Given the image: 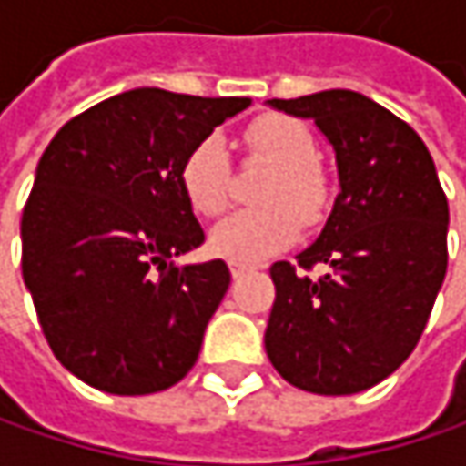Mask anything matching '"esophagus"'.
Wrapping results in <instances>:
<instances>
[{
    "mask_svg": "<svg viewBox=\"0 0 466 466\" xmlns=\"http://www.w3.org/2000/svg\"><path fill=\"white\" fill-rule=\"evenodd\" d=\"M253 267L248 264V261H229V272H232V278H242L245 272H250Z\"/></svg>",
    "mask_w": 466,
    "mask_h": 466,
    "instance_id": "esophagus-1",
    "label": "esophagus"
}]
</instances>
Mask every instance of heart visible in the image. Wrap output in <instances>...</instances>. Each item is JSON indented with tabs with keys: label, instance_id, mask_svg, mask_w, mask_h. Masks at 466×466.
<instances>
[{
	"label": "heart",
	"instance_id": "1",
	"mask_svg": "<svg viewBox=\"0 0 466 466\" xmlns=\"http://www.w3.org/2000/svg\"><path fill=\"white\" fill-rule=\"evenodd\" d=\"M245 147L269 164L275 172L258 191V208L237 210L210 232V248L232 261H258L291 248L302 221L308 227L324 224L334 202V188L316 164L319 145L313 132L289 116H261L248 124ZM180 191L199 216L224 213L232 191V161L227 140L218 132L197 140L177 169Z\"/></svg>",
	"mask_w": 466,
	"mask_h": 466
}]
</instances>
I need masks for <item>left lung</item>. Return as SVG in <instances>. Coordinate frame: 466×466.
Listing matches in <instances>:
<instances>
[{
  "label": "left lung",
  "instance_id": "obj_1",
  "mask_svg": "<svg viewBox=\"0 0 466 466\" xmlns=\"http://www.w3.org/2000/svg\"><path fill=\"white\" fill-rule=\"evenodd\" d=\"M272 107L313 118L331 142L339 194L321 237L269 267L272 367L310 394H356L419 345L448 269V199L419 135L364 94L331 88ZM326 263L329 272H307Z\"/></svg>",
  "mask_w": 466,
  "mask_h": 466
}]
</instances>
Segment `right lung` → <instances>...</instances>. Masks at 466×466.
<instances>
[{
  "label": "right lung",
  "instance_id": "1",
  "mask_svg": "<svg viewBox=\"0 0 466 466\" xmlns=\"http://www.w3.org/2000/svg\"><path fill=\"white\" fill-rule=\"evenodd\" d=\"M248 105L135 88L75 116L46 147L21 218V269L53 356L83 383L156 394L197 364L232 275L221 258L172 261L205 242L177 169Z\"/></svg>",
  "mask_w": 466,
  "mask_h": 466
}]
</instances>
